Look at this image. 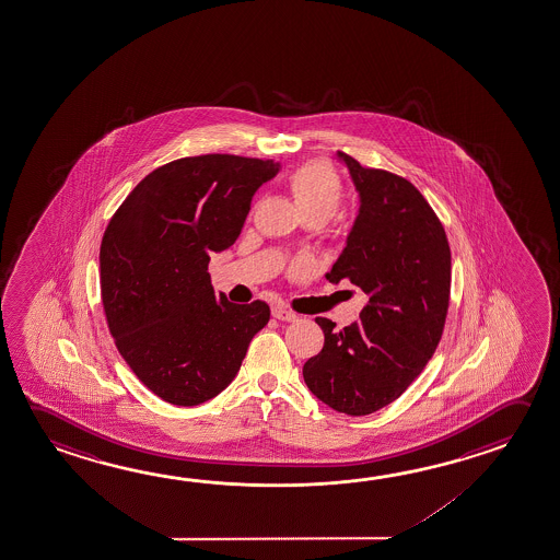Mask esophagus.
Returning a JSON list of instances; mask_svg holds the SVG:
<instances>
[{
	"instance_id": "34e87169",
	"label": "esophagus",
	"mask_w": 560,
	"mask_h": 560,
	"mask_svg": "<svg viewBox=\"0 0 560 560\" xmlns=\"http://www.w3.org/2000/svg\"><path fill=\"white\" fill-rule=\"evenodd\" d=\"M271 314H273V318L281 322H294L299 318L293 311H289V308H284V306H273Z\"/></svg>"
}]
</instances>
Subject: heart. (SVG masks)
I'll use <instances>...</instances> for the list:
<instances>
[{
    "label": "heart",
    "instance_id": "1",
    "mask_svg": "<svg viewBox=\"0 0 560 560\" xmlns=\"http://www.w3.org/2000/svg\"><path fill=\"white\" fill-rule=\"evenodd\" d=\"M289 187L304 217L318 214L324 221L336 214L343 197L336 170L322 160H312L293 170L289 175Z\"/></svg>",
    "mask_w": 560,
    "mask_h": 560
}]
</instances>
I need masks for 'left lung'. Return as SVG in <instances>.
<instances>
[{"label":"left lung","instance_id":"left-lung-1","mask_svg":"<svg viewBox=\"0 0 560 560\" xmlns=\"http://www.w3.org/2000/svg\"><path fill=\"white\" fill-rule=\"evenodd\" d=\"M359 192L358 219L328 281L369 303L343 330L316 318L324 348L304 363L312 395L336 412L368 416L395 402L440 343L450 308L451 249L430 202L408 179L338 152Z\"/></svg>","mask_w":560,"mask_h":560}]
</instances>
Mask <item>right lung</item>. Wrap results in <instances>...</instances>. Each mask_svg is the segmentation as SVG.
Listing matches in <instances>:
<instances>
[{
	"label": "right lung",
	"mask_w": 560,
	"mask_h": 560,
	"mask_svg": "<svg viewBox=\"0 0 560 560\" xmlns=\"http://www.w3.org/2000/svg\"><path fill=\"white\" fill-rule=\"evenodd\" d=\"M273 160L205 154L148 174L113 214L100 249L102 303L132 373L165 402L197 406L234 381L269 322L264 301L214 294L212 252L230 248Z\"/></svg>",
	"instance_id": "obj_1"
}]
</instances>
